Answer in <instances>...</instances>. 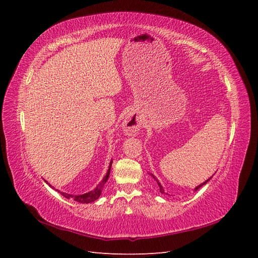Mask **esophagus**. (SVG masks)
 Wrapping results in <instances>:
<instances>
[{
    "instance_id": "1",
    "label": "esophagus",
    "mask_w": 258,
    "mask_h": 258,
    "mask_svg": "<svg viewBox=\"0 0 258 258\" xmlns=\"http://www.w3.org/2000/svg\"><path fill=\"white\" fill-rule=\"evenodd\" d=\"M141 118L140 116L135 113V112H130L128 113L122 120L121 127L123 129V132L128 136H136L138 135V132L141 128Z\"/></svg>"
}]
</instances>
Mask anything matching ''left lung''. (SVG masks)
Wrapping results in <instances>:
<instances>
[{"instance_id": "1", "label": "left lung", "mask_w": 258, "mask_h": 258, "mask_svg": "<svg viewBox=\"0 0 258 258\" xmlns=\"http://www.w3.org/2000/svg\"><path fill=\"white\" fill-rule=\"evenodd\" d=\"M151 175H152V176L154 177V179H155V181H156V182H157V184H158V186H159V189H160V192H161V194H165V190H163V188H162V186H161V184L159 183V181H158V179H157V178H156V177L154 176V174H152V173H151ZM210 178H211V177H210ZM210 178H209V179H207V181H206V182H204V183H202V184L198 185V186L196 187V188H195V191H196V190H198V189L200 188V187H201V186H204V185H205L206 183H208V182L210 181Z\"/></svg>"}]
</instances>
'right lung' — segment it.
I'll return each instance as SVG.
<instances>
[{"label":"right lung","mask_w":258,"mask_h":258,"mask_svg":"<svg viewBox=\"0 0 258 258\" xmlns=\"http://www.w3.org/2000/svg\"><path fill=\"white\" fill-rule=\"evenodd\" d=\"M112 160H111V162H110V167H108V170H107V173H106V175L103 177V179L102 181H101V183L96 187L95 189L93 190H91V191H88V192H86V194H83V195H71V194H67V192H61V195L63 197H66L67 199H74L75 201H77V202H80V204H89V202H93L95 200H97L99 197H100V195H101V191H102V188H103V186H104V184L106 183V181H107V178H108V176H110V171H111V167H112ZM50 186V185H49ZM51 187V186H50ZM60 192V191H59Z\"/></svg>","instance_id":"1"}]
</instances>
